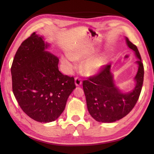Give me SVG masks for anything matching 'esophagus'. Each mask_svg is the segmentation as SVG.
Listing matches in <instances>:
<instances>
[{
  "instance_id": "obj_1",
  "label": "esophagus",
  "mask_w": 154,
  "mask_h": 154,
  "mask_svg": "<svg viewBox=\"0 0 154 154\" xmlns=\"http://www.w3.org/2000/svg\"><path fill=\"white\" fill-rule=\"evenodd\" d=\"M75 85L76 86H77V87H79V86H80L81 84H82V81H81L79 78H78V77H76L75 79Z\"/></svg>"
}]
</instances>
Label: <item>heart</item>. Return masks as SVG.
Wrapping results in <instances>:
<instances>
[{
	"mask_svg": "<svg viewBox=\"0 0 154 154\" xmlns=\"http://www.w3.org/2000/svg\"><path fill=\"white\" fill-rule=\"evenodd\" d=\"M93 53V51L90 50L85 54L81 53V52H76V53L71 54L70 55H63L61 57V62L65 68L67 70L69 71L74 67V64L73 63V60H79L82 58L89 57ZM105 58L102 55H97V56L89 58L84 64V73L89 76L97 74L105 64Z\"/></svg>",
	"mask_w": 154,
	"mask_h": 154,
	"instance_id": "obj_1",
	"label": "heart"
}]
</instances>
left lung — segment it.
I'll list each match as a JSON object with an SVG mask.
<instances>
[{
  "mask_svg": "<svg viewBox=\"0 0 154 154\" xmlns=\"http://www.w3.org/2000/svg\"><path fill=\"white\" fill-rule=\"evenodd\" d=\"M125 40L128 47L134 51L138 59L136 61L138 69L134 79L136 82L134 89L123 92L116 85L110 65L104 66L96 76L83 82L88 111L99 122H114L126 116L134 107L141 93L144 74L141 56L136 45L128 38Z\"/></svg>",
  "mask_w": 154,
  "mask_h": 154,
  "instance_id": "8db88e82",
  "label": "left lung"
}]
</instances>
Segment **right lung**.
Wrapping results in <instances>:
<instances>
[{
	"mask_svg": "<svg viewBox=\"0 0 154 154\" xmlns=\"http://www.w3.org/2000/svg\"><path fill=\"white\" fill-rule=\"evenodd\" d=\"M34 32L22 42L11 67L12 91L22 110L37 122L48 123L63 112L75 89L74 78L59 71L50 44Z\"/></svg>",
	"mask_w": 154,
	"mask_h": 154,
	"instance_id": "right-lung-1",
	"label": "right lung"
}]
</instances>
